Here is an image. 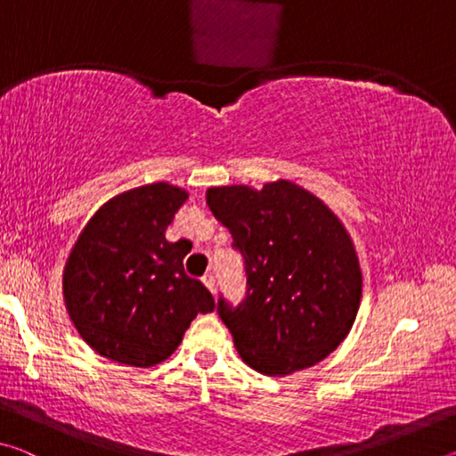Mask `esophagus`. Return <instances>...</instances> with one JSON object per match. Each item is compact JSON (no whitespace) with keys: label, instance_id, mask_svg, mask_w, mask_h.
<instances>
[{"label":"esophagus","instance_id":"esophagus-1","mask_svg":"<svg viewBox=\"0 0 456 456\" xmlns=\"http://www.w3.org/2000/svg\"><path fill=\"white\" fill-rule=\"evenodd\" d=\"M205 283V288L209 289L211 293H215V277L211 275V273H207V275H203V280H200Z\"/></svg>","mask_w":456,"mask_h":456}]
</instances>
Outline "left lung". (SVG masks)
Instances as JSON below:
<instances>
[{
	"instance_id": "left-lung-1",
	"label": "left lung",
	"mask_w": 456,
	"mask_h": 456,
	"mask_svg": "<svg viewBox=\"0 0 456 456\" xmlns=\"http://www.w3.org/2000/svg\"><path fill=\"white\" fill-rule=\"evenodd\" d=\"M233 237L247 297L219 315L239 356L265 376H288L330 356L350 334L362 299L356 247L338 215L297 183L277 179L207 189Z\"/></svg>"
}]
</instances>
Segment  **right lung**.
<instances>
[{
  "instance_id": "1",
  "label": "right lung",
  "mask_w": 456,
  "mask_h": 456,
  "mask_svg": "<svg viewBox=\"0 0 456 456\" xmlns=\"http://www.w3.org/2000/svg\"><path fill=\"white\" fill-rule=\"evenodd\" d=\"M189 191L159 181L100 207L80 231L61 273L66 312L92 350L151 368L179 348L197 314L215 310L199 280L184 273L191 243L167 241Z\"/></svg>"
}]
</instances>
